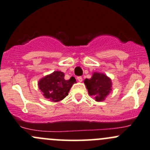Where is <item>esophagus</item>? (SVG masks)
<instances>
[{
	"label": "esophagus",
	"mask_w": 150,
	"mask_h": 150,
	"mask_svg": "<svg viewBox=\"0 0 150 150\" xmlns=\"http://www.w3.org/2000/svg\"><path fill=\"white\" fill-rule=\"evenodd\" d=\"M77 80H78V81H79V82H82V81H83V78L81 76H78V77H77Z\"/></svg>",
	"instance_id": "obj_1"
}]
</instances>
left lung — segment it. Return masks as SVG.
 <instances>
[{
    "label": "left lung",
    "mask_w": 150,
    "mask_h": 150,
    "mask_svg": "<svg viewBox=\"0 0 150 150\" xmlns=\"http://www.w3.org/2000/svg\"><path fill=\"white\" fill-rule=\"evenodd\" d=\"M86 85L90 96H94L96 102L105 99L112 91V81L110 78L103 73L94 72L90 79H85Z\"/></svg>",
    "instance_id": "8db88e82"
}]
</instances>
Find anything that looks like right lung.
<instances>
[{
	"instance_id": "obj_1",
	"label": "right lung",
	"mask_w": 150,
	"mask_h": 150,
	"mask_svg": "<svg viewBox=\"0 0 150 150\" xmlns=\"http://www.w3.org/2000/svg\"><path fill=\"white\" fill-rule=\"evenodd\" d=\"M75 83H76V80L74 77L66 81L62 72L54 71L38 81V87L45 98L49 99L51 102H57L67 96Z\"/></svg>"
}]
</instances>
